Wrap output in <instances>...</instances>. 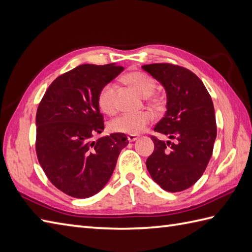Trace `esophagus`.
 <instances>
[{
    "label": "esophagus",
    "instance_id": "34e87169",
    "mask_svg": "<svg viewBox=\"0 0 252 252\" xmlns=\"http://www.w3.org/2000/svg\"><path fill=\"white\" fill-rule=\"evenodd\" d=\"M137 138H138V136L137 135H134V134H128V135H127L128 142H135Z\"/></svg>",
    "mask_w": 252,
    "mask_h": 252
}]
</instances>
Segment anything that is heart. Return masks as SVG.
<instances>
[{
    "label": "heart",
    "mask_w": 252,
    "mask_h": 252,
    "mask_svg": "<svg viewBox=\"0 0 252 252\" xmlns=\"http://www.w3.org/2000/svg\"><path fill=\"white\" fill-rule=\"evenodd\" d=\"M126 81L131 85L140 95L149 96L156 90V80L144 72L128 73ZM99 109L105 114L112 115L116 112V86L113 83L104 85L97 94ZM153 120V114L148 110L139 113L121 114L110 121L109 127L113 132L126 134H138L142 132L149 122Z\"/></svg>",
    "instance_id": "heart-1"
}]
</instances>
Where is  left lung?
Segmentation results:
<instances>
[{
  "mask_svg": "<svg viewBox=\"0 0 252 252\" xmlns=\"http://www.w3.org/2000/svg\"><path fill=\"white\" fill-rule=\"evenodd\" d=\"M142 67L165 89L167 110L155 131L169 138L151 136L155 150L146 166L163 190L184 191L200 179L213 155L217 126L212 97L188 68L169 63Z\"/></svg>",
  "mask_w": 252,
  "mask_h": 252,
  "instance_id": "obj_1",
  "label": "left lung"
}]
</instances>
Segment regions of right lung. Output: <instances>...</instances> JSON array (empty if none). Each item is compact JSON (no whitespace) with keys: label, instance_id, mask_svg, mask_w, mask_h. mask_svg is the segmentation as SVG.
I'll return each instance as SVG.
<instances>
[{"label":"right lung","instance_id":"obj_1","mask_svg":"<svg viewBox=\"0 0 252 252\" xmlns=\"http://www.w3.org/2000/svg\"><path fill=\"white\" fill-rule=\"evenodd\" d=\"M124 67L83 64L52 81L36 113V155L46 176L65 194H96L113 175L120 151L128 144L124 133L93 139L104 131L97 94Z\"/></svg>","mask_w":252,"mask_h":252}]
</instances>
